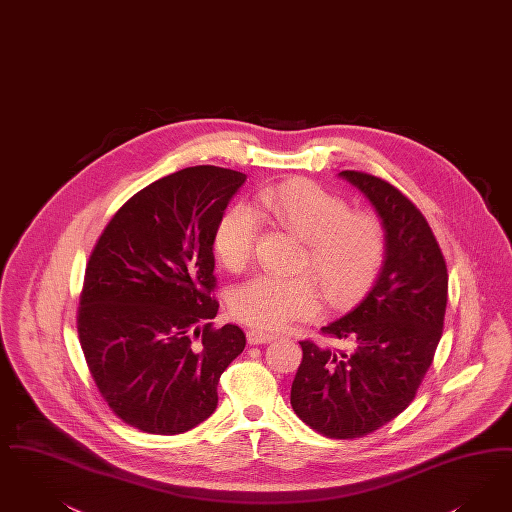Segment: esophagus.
<instances>
[{
	"label": "esophagus",
	"mask_w": 512,
	"mask_h": 512,
	"mask_svg": "<svg viewBox=\"0 0 512 512\" xmlns=\"http://www.w3.org/2000/svg\"><path fill=\"white\" fill-rule=\"evenodd\" d=\"M274 339H276L274 333H265L261 329H249L247 331V343L249 345H265V343H270Z\"/></svg>",
	"instance_id": "34e87169"
}]
</instances>
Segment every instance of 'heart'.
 <instances>
[{
    "label": "heart",
    "instance_id": "1",
    "mask_svg": "<svg viewBox=\"0 0 512 512\" xmlns=\"http://www.w3.org/2000/svg\"><path fill=\"white\" fill-rule=\"evenodd\" d=\"M255 207L272 225L305 242L299 270L313 276L329 307L350 305L385 261L387 230L383 221L320 184L293 179L265 186ZM259 226L255 215L234 205L223 213L213 232L219 263L240 272L251 261ZM309 276H255L230 295L232 314L247 326L265 331L284 329L320 310L318 289Z\"/></svg>",
    "mask_w": 512,
    "mask_h": 512
}]
</instances>
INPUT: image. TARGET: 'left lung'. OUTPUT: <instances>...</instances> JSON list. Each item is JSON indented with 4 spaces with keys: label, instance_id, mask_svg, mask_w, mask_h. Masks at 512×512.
<instances>
[{
    "label": "left lung",
    "instance_id": "1",
    "mask_svg": "<svg viewBox=\"0 0 512 512\" xmlns=\"http://www.w3.org/2000/svg\"><path fill=\"white\" fill-rule=\"evenodd\" d=\"M339 175L375 205L387 255L364 301L322 328L347 348L301 341L291 406L310 429L352 440L381 429L415 398L442 337L448 268L425 215L406 194L362 171Z\"/></svg>",
    "mask_w": 512,
    "mask_h": 512
}]
</instances>
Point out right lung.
Instances as JSON below:
<instances>
[{"mask_svg": "<svg viewBox=\"0 0 512 512\" xmlns=\"http://www.w3.org/2000/svg\"><path fill=\"white\" fill-rule=\"evenodd\" d=\"M246 175L196 165L144 186L110 219L85 268L78 337L106 406L129 427L181 434L219 402L242 354L238 326H213V232Z\"/></svg>", "mask_w": 512, "mask_h": 512, "instance_id": "add662e5", "label": "right lung"}]
</instances>
